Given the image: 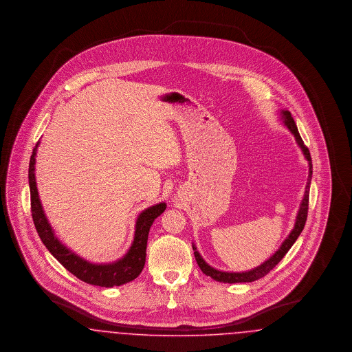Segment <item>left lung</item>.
Listing matches in <instances>:
<instances>
[{
  "mask_svg": "<svg viewBox=\"0 0 352 352\" xmlns=\"http://www.w3.org/2000/svg\"><path fill=\"white\" fill-rule=\"evenodd\" d=\"M281 118L284 120L285 126H287V129L292 132L294 135L298 146L301 148L302 153L305 155V158L309 162V177H307V184H306V188H305V195L301 201V207L300 211L297 214V219H296V224L294 228L292 230V232L289 236L285 239L284 243L281 244V247L278 248V251L276 252L272 257H269L265 263H263L260 267L257 268L251 269L248 272H221L218 269L212 268L211 265H208L201 253L197 251V247L192 245L194 250V254H195V260L199 265L201 272L206 276H210L211 278H214L215 281L219 283H224V284H236V283H252L256 281L264 276H267L272 269L274 268L283 258L287 251L292 248V245L296 243V240L298 239V236L301 234L302 230L305 227L306 219H307V210H309V192H310V182H311V175H313V164H311V157H310V151L305 146L303 141H302L301 135L298 133L297 125L294 122V120L292 118V113L289 111H281Z\"/></svg>",
  "mask_w": 352,
  "mask_h": 352,
  "instance_id": "obj_1",
  "label": "left lung"
}]
</instances>
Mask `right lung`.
Returning <instances> with one entry per match:
<instances>
[{"label": "right lung", "instance_id": "add662e5", "mask_svg": "<svg viewBox=\"0 0 352 352\" xmlns=\"http://www.w3.org/2000/svg\"><path fill=\"white\" fill-rule=\"evenodd\" d=\"M39 142L35 145L33 154L29 164V186H30V201H32V217L36 232L39 234L42 243L50 251L51 254L71 272L79 280L87 284L112 287L120 286L133 281L140 276L145 265L146 258V244L148 234L154 219L158 218L165 210L166 203H158L144 210L135 220V232L133 243L129 251L125 253L120 260L111 264H92L78 256L76 253L69 251L63 245L54 234L50 223L45 215L42 203L38 195V188L35 182V155Z\"/></svg>", "mask_w": 352, "mask_h": 352}]
</instances>
